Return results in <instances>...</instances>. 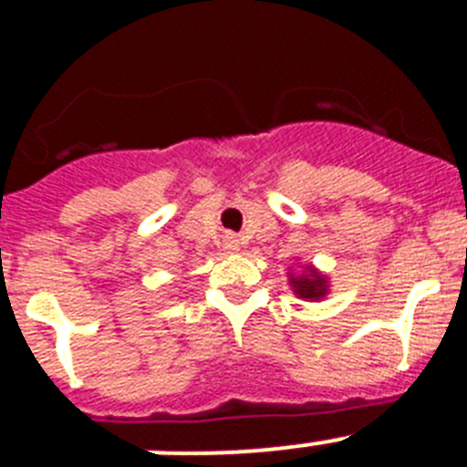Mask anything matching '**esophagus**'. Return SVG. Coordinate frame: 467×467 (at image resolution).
Here are the masks:
<instances>
[{
    "instance_id": "obj_1",
    "label": "esophagus",
    "mask_w": 467,
    "mask_h": 467,
    "mask_svg": "<svg viewBox=\"0 0 467 467\" xmlns=\"http://www.w3.org/2000/svg\"><path fill=\"white\" fill-rule=\"evenodd\" d=\"M224 247L229 252H238V247H241V243H238L236 236H226L224 238Z\"/></svg>"
}]
</instances>
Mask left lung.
Masks as SVG:
<instances>
[{
  "instance_id": "8db88e82",
  "label": "left lung",
  "mask_w": 467,
  "mask_h": 467,
  "mask_svg": "<svg viewBox=\"0 0 467 467\" xmlns=\"http://www.w3.org/2000/svg\"><path fill=\"white\" fill-rule=\"evenodd\" d=\"M289 285L298 298H310V301H319L328 292V280L315 266H303V273L296 275L289 273Z\"/></svg>"
}]
</instances>
